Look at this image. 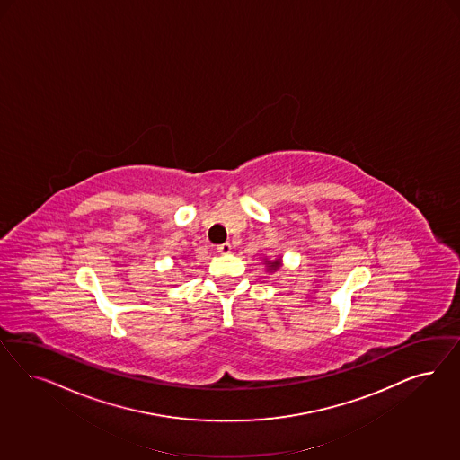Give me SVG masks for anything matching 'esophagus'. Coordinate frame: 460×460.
Wrapping results in <instances>:
<instances>
[{
    "label": "esophagus",
    "instance_id": "34e87169",
    "mask_svg": "<svg viewBox=\"0 0 460 460\" xmlns=\"http://www.w3.org/2000/svg\"><path fill=\"white\" fill-rule=\"evenodd\" d=\"M231 250H233L231 243H223V244H219V246H217V251H219L221 254H229V252H231Z\"/></svg>",
    "mask_w": 460,
    "mask_h": 460
}]
</instances>
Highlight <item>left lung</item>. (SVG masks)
<instances>
[{
    "label": "left lung",
    "instance_id": "1",
    "mask_svg": "<svg viewBox=\"0 0 460 460\" xmlns=\"http://www.w3.org/2000/svg\"><path fill=\"white\" fill-rule=\"evenodd\" d=\"M279 261H273V263H270V270H279Z\"/></svg>",
    "mask_w": 460,
    "mask_h": 460
}]
</instances>
